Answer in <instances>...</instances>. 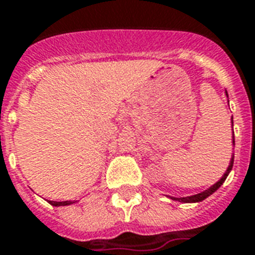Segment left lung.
I'll use <instances>...</instances> for the list:
<instances>
[{
	"instance_id": "8db88e82",
	"label": "left lung",
	"mask_w": 255,
	"mask_h": 255,
	"mask_svg": "<svg viewBox=\"0 0 255 255\" xmlns=\"http://www.w3.org/2000/svg\"><path fill=\"white\" fill-rule=\"evenodd\" d=\"M226 96H228V92H226ZM232 124H233V118H232ZM233 143H234V139H233ZM233 163H234V155L232 156V160H230V164L229 167H228V169H226L225 174L222 176L220 180H218L214 185H212L209 188V189L204 190V192H201V193L198 194H193V196H189V197H170L172 200H174V201H180V202H200L202 201V200H205L206 197H209L210 194L214 193L216 190L220 188V186L224 184V181L226 180V177H228V174L230 173V170H232V168H233Z\"/></svg>"
}]
</instances>
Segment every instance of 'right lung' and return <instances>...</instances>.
<instances>
[{
    "instance_id": "1",
    "label": "right lung",
    "mask_w": 255,
    "mask_h": 255,
    "mask_svg": "<svg viewBox=\"0 0 255 255\" xmlns=\"http://www.w3.org/2000/svg\"><path fill=\"white\" fill-rule=\"evenodd\" d=\"M51 205L54 206H65V205H71L74 204L75 201H61V202H57V201H49Z\"/></svg>"
}]
</instances>
